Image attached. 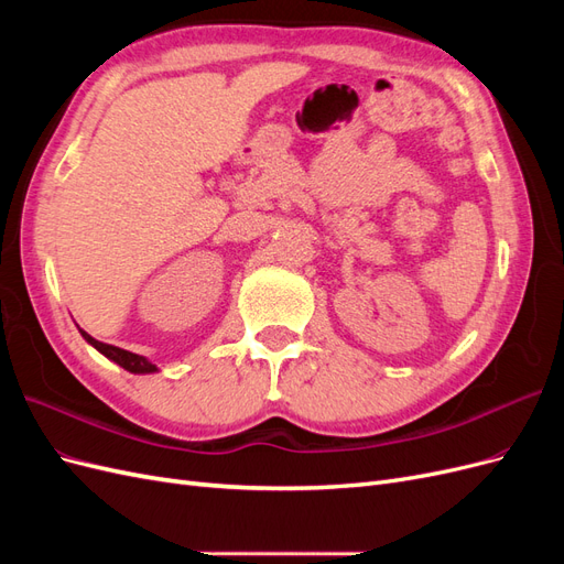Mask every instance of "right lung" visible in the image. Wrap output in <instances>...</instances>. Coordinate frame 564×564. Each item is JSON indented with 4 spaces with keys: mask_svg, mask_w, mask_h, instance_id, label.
Segmentation results:
<instances>
[{
    "mask_svg": "<svg viewBox=\"0 0 564 564\" xmlns=\"http://www.w3.org/2000/svg\"><path fill=\"white\" fill-rule=\"evenodd\" d=\"M82 332V329H79ZM82 336L89 340V344L98 350V352H104L108 360H112V362H117L119 367H124L127 371H131V373H150V371H158V367L152 365V362H148L143 355H135V352H129V350H124V348H117V346H110V344H104V340H96L94 336H89L87 332H82Z\"/></svg>",
    "mask_w": 564,
    "mask_h": 564,
    "instance_id": "obj_1",
    "label": "right lung"
}]
</instances>
